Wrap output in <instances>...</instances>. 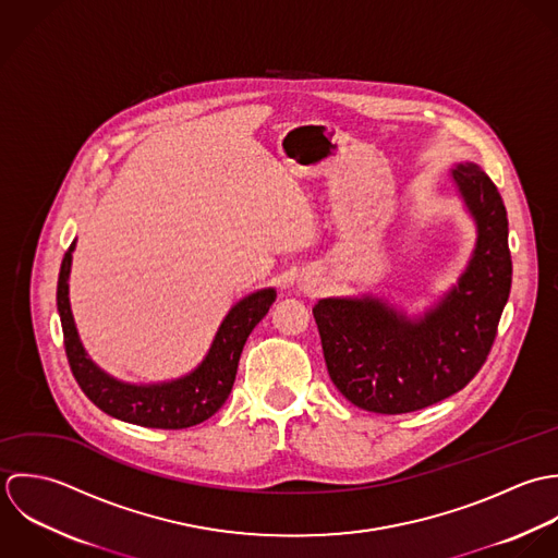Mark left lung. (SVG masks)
I'll return each mask as SVG.
<instances>
[{"instance_id":"1","label":"left lung","mask_w":558,"mask_h":558,"mask_svg":"<svg viewBox=\"0 0 558 558\" xmlns=\"http://www.w3.org/2000/svg\"><path fill=\"white\" fill-rule=\"evenodd\" d=\"M450 177L476 222V245L434 308L410 319L373 295L328 298L313 308L330 379L366 412L408 414L459 392L498 332L513 271L507 209L476 163H457Z\"/></svg>"}]
</instances>
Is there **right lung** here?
Returning <instances> with one entry per match:
<instances>
[{
	"label": "right lung",
	"mask_w": 558,
	"mask_h": 558,
	"mask_svg": "<svg viewBox=\"0 0 558 558\" xmlns=\"http://www.w3.org/2000/svg\"><path fill=\"white\" fill-rule=\"evenodd\" d=\"M75 241L66 250L58 278V313L71 371L84 395L118 421L153 429H187L211 418L230 395L243 344L276 302L274 289L236 302L211 342L205 360L187 375L163 384H126L101 371L86 353L69 302V276Z\"/></svg>",
	"instance_id": "1"
}]
</instances>
